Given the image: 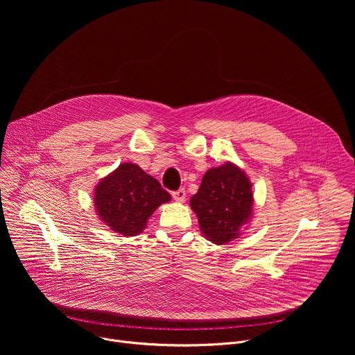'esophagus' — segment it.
Instances as JSON below:
<instances>
[{"mask_svg": "<svg viewBox=\"0 0 355 355\" xmlns=\"http://www.w3.org/2000/svg\"><path fill=\"white\" fill-rule=\"evenodd\" d=\"M185 196H187V192L184 189H178V191H174L173 192V198L177 200V202H184L185 200Z\"/></svg>", "mask_w": 355, "mask_h": 355, "instance_id": "34e87169", "label": "esophagus"}]
</instances>
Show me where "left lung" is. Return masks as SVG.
Listing matches in <instances>:
<instances>
[{"instance_id": "left-lung-1", "label": "left lung", "mask_w": 355, "mask_h": 355, "mask_svg": "<svg viewBox=\"0 0 355 355\" xmlns=\"http://www.w3.org/2000/svg\"><path fill=\"white\" fill-rule=\"evenodd\" d=\"M252 202L250 180L237 166L226 163L205 173L189 204L205 237L225 244L239 237L251 218Z\"/></svg>"}]
</instances>
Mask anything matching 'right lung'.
Here are the masks:
<instances>
[{"mask_svg":"<svg viewBox=\"0 0 355 355\" xmlns=\"http://www.w3.org/2000/svg\"><path fill=\"white\" fill-rule=\"evenodd\" d=\"M171 199L160 182L137 164L123 163L95 188L94 205L107 226L122 236H136L147 219Z\"/></svg>","mask_w":355,"mask_h":355,"instance_id":"obj_1","label":"right lung"}]
</instances>
